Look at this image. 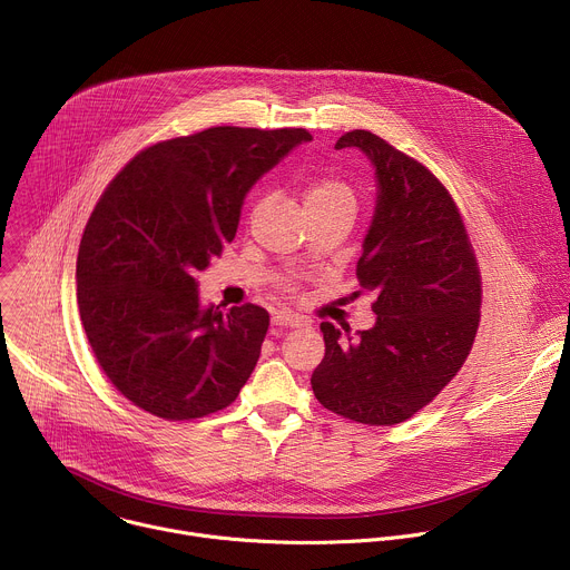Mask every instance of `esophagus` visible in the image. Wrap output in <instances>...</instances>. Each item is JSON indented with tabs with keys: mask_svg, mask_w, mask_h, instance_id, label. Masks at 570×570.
I'll return each mask as SVG.
<instances>
[{
	"mask_svg": "<svg viewBox=\"0 0 570 570\" xmlns=\"http://www.w3.org/2000/svg\"><path fill=\"white\" fill-rule=\"evenodd\" d=\"M306 320L295 315V313H288V311H282V313H275L273 315V327H284V330H293V327H304Z\"/></svg>",
	"mask_w": 570,
	"mask_h": 570,
	"instance_id": "obj_1",
	"label": "esophagus"
}]
</instances>
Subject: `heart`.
Masks as SVG:
<instances>
[{
  "mask_svg": "<svg viewBox=\"0 0 570 570\" xmlns=\"http://www.w3.org/2000/svg\"><path fill=\"white\" fill-rule=\"evenodd\" d=\"M304 207L306 212H320V209H336V207H350L354 209V194L352 189L332 176H324L313 180L304 191Z\"/></svg>",
  "mask_w": 570,
  "mask_h": 570,
  "instance_id": "obj_1",
  "label": "heart"
}]
</instances>
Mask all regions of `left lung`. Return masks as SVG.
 <instances>
[{"instance_id": "left-lung-1", "label": "left lung", "mask_w": 570, "mask_h": 570, "mask_svg": "<svg viewBox=\"0 0 570 570\" xmlns=\"http://www.w3.org/2000/svg\"><path fill=\"white\" fill-rule=\"evenodd\" d=\"M336 148H358L374 167L376 207L356 277L374 293L376 322L356 338L322 322L324 358L311 387L336 415L392 426L431 403L466 361L480 273L458 205L424 165L370 130L345 132Z\"/></svg>"}]
</instances>
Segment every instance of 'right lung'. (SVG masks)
Instances as JSON below:
<instances>
[{"mask_svg": "<svg viewBox=\"0 0 570 570\" xmlns=\"http://www.w3.org/2000/svg\"><path fill=\"white\" fill-rule=\"evenodd\" d=\"M304 128L216 126L135 155L99 198L76 259L90 347L137 409L185 422L218 413L250 379L271 315L203 306L196 273L236 234L253 185Z\"/></svg>", "mask_w": 570, "mask_h": 570, "instance_id": "obj_1", "label": "right lung"}]
</instances>
